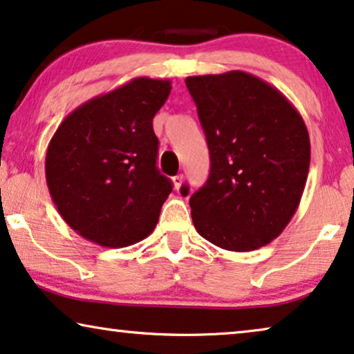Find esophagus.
I'll return each mask as SVG.
<instances>
[{"label": "esophagus", "mask_w": 354, "mask_h": 354, "mask_svg": "<svg viewBox=\"0 0 354 354\" xmlns=\"http://www.w3.org/2000/svg\"><path fill=\"white\" fill-rule=\"evenodd\" d=\"M183 181H185V178H183V174H178V176L173 178V185H174V189L180 191L181 186H183Z\"/></svg>", "instance_id": "esophagus-1"}]
</instances>
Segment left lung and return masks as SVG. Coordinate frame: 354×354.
<instances>
[{"instance_id": "left-lung-1", "label": "left lung", "mask_w": 354, "mask_h": 354, "mask_svg": "<svg viewBox=\"0 0 354 354\" xmlns=\"http://www.w3.org/2000/svg\"><path fill=\"white\" fill-rule=\"evenodd\" d=\"M186 86L210 152L209 178L189 199L197 233L228 251L266 246L293 218L308 180L303 118L279 88L244 71L191 75Z\"/></svg>"}]
</instances>
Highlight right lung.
Here are the masks:
<instances>
[{"label":"right lung","instance_id":"add662e5","mask_svg":"<svg viewBox=\"0 0 354 354\" xmlns=\"http://www.w3.org/2000/svg\"><path fill=\"white\" fill-rule=\"evenodd\" d=\"M169 92V81L136 77L77 106L56 129L46 185L59 215L82 238L126 248L153 232L173 189L155 165L152 128Z\"/></svg>","mask_w":354,"mask_h":354}]
</instances>
